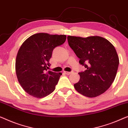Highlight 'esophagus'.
<instances>
[{
	"mask_svg": "<svg viewBox=\"0 0 128 128\" xmlns=\"http://www.w3.org/2000/svg\"><path fill=\"white\" fill-rule=\"evenodd\" d=\"M64 73H65V74H66L69 75V74H70L72 73V72H64Z\"/></svg>",
	"mask_w": 128,
	"mask_h": 128,
	"instance_id": "1",
	"label": "esophagus"
}]
</instances>
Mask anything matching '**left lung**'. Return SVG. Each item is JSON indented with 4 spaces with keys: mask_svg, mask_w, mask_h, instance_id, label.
I'll list each match as a JSON object with an SVG mask.
<instances>
[{
    "mask_svg": "<svg viewBox=\"0 0 128 128\" xmlns=\"http://www.w3.org/2000/svg\"><path fill=\"white\" fill-rule=\"evenodd\" d=\"M70 48L86 68L78 73L80 78L74 86L78 92L89 98L99 96L113 82L119 65V58L111 42L100 36L84 38L68 36Z\"/></svg>",
    "mask_w": 128,
    "mask_h": 128,
    "instance_id": "left-lung-1",
    "label": "left lung"
}]
</instances>
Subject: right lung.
<instances>
[{"label":"right lung","instance_id":"obj_1","mask_svg":"<svg viewBox=\"0 0 128 128\" xmlns=\"http://www.w3.org/2000/svg\"><path fill=\"white\" fill-rule=\"evenodd\" d=\"M66 39V35L39 33L22 44L16 58V74L20 85L30 95L42 98L55 90L62 73L47 71L54 49Z\"/></svg>","mask_w":128,"mask_h":128}]
</instances>
